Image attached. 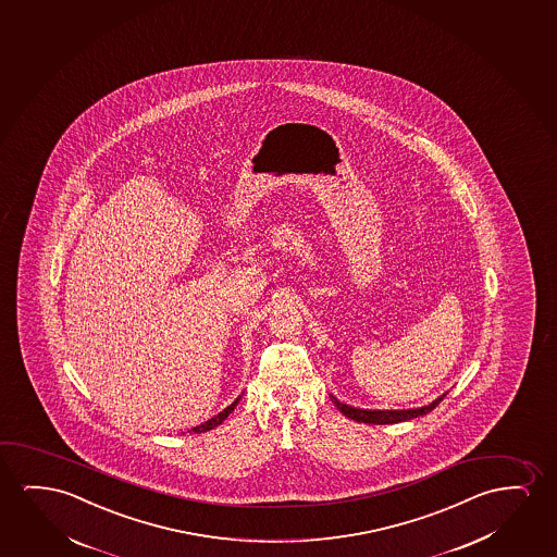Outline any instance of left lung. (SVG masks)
<instances>
[{
	"mask_svg": "<svg viewBox=\"0 0 557 557\" xmlns=\"http://www.w3.org/2000/svg\"><path fill=\"white\" fill-rule=\"evenodd\" d=\"M445 397H447V393H443V395L433 400V403L420 408H405V410H367V408H355L351 407V405L339 403L334 395H330V399L336 405L337 410H339L342 414L351 418L355 422L374 423V425L407 422V420H412V418H418V416L428 414V412H431L433 408L437 407Z\"/></svg>",
	"mask_w": 557,
	"mask_h": 557,
	"instance_id": "left-lung-1",
	"label": "left lung"
}]
</instances>
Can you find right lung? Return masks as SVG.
<instances>
[{"label": "right lung", "instance_id": "1", "mask_svg": "<svg viewBox=\"0 0 557 557\" xmlns=\"http://www.w3.org/2000/svg\"><path fill=\"white\" fill-rule=\"evenodd\" d=\"M240 399H243V397L238 395V397H236L235 403H231V405H228V407L225 408V410H221L220 414L213 416V418H210L208 422L200 423V425H196V428H193V430H190V433H193V431H195V433H205V431H210L213 430V428H218L220 423H223L225 422V420H227V416L231 414L233 410H235V407L236 405H238V400Z\"/></svg>", "mask_w": 557, "mask_h": 557}]
</instances>
